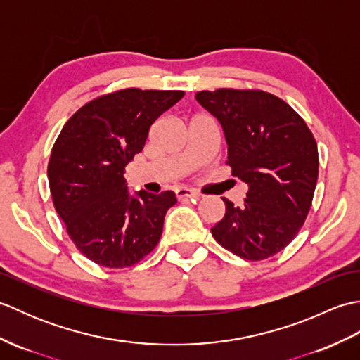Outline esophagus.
<instances>
[{"instance_id":"esophagus-1","label":"esophagus","mask_w":360,"mask_h":360,"mask_svg":"<svg viewBox=\"0 0 360 360\" xmlns=\"http://www.w3.org/2000/svg\"><path fill=\"white\" fill-rule=\"evenodd\" d=\"M174 193H176V198H178V200H192V198L198 200V198L201 196V193H198V192H195V190L187 188V187L176 188Z\"/></svg>"}]
</instances>
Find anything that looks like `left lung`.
Listing matches in <instances>:
<instances>
[{"label":"left lung","instance_id":"obj_1","mask_svg":"<svg viewBox=\"0 0 360 360\" xmlns=\"http://www.w3.org/2000/svg\"><path fill=\"white\" fill-rule=\"evenodd\" d=\"M196 101L219 122L232 174L248 186L241 207L223 198L212 227L221 246L250 262L269 258L295 238L311 209L319 153L308 125L264 91H200Z\"/></svg>","mask_w":360,"mask_h":360}]
</instances>
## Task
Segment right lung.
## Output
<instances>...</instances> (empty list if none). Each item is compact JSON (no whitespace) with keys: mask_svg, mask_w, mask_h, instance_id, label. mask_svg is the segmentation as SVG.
I'll use <instances>...</instances> for the list:
<instances>
[{"mask_svg":"<svg viewBox=\"0 0 360 360\" xmlns=\"http://www.w3.org/2000/svg\"><path fill=\"white\" fill-rule=\"evenodd\" d=\"M182 97L184 91H116L83 105L58 134L48 165L53 207L91 262L128 267L156 248L176 195H131L124 173L153 122Z\"/></svg>","mask_w":360,"mask_h":360,"instance_id":"add662e5","label":"right lung"}]
</instances>
